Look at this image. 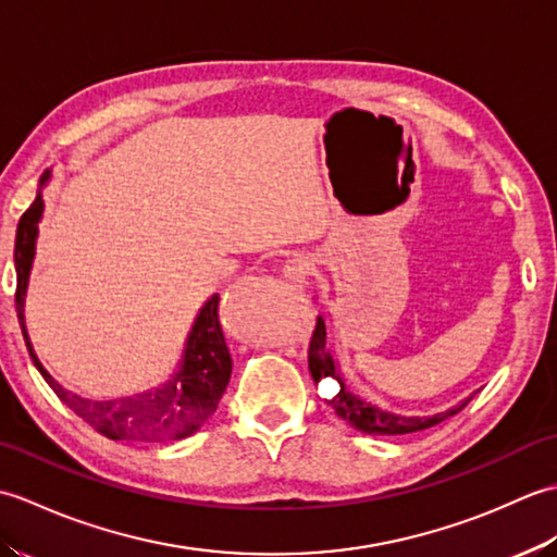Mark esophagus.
<instances>
[{
  "label": "esophagus",
  "instance_id": "obj_1",
  "mask_svg": "<svg viewBox=\"0 0 557 557\" xmlns=\"http://www.w3.org/2000/svg\"><path fill=\"white\" fill-rule=\"evenodd\" d=\"M282 272H285V277L289 282H294V285H304V282L309 280V275L313 272V260L306 253H294L287 258V263H285V268H282Z\"/></svg>",
  "mask_w": 557,
  "mask_h": 557
}]
</instances>
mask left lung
I'll use <instances>...</instances> for the list:
<instances>
[{
    "label": "left lung",
    "instance_id": "8db88e82",
    "mask_svg": "<svg viewBox=\"0 0 557 557\" xmlns=\"http://www.w3.org/2000/svg\"><path fill=\"white\" fill-rule=\"evenodd\" d=\"M327 333H325V321L323 315L315 318V330L309 345V371L315 383H321L323 377H333L339 385V393L327 401L330 407L335 409L339 419H345L351 429H357L361 433L369 435H405V433H417L423 429H431V425L441 423L449 417H455L457 411L467 407V399H461L459 405L449 407L445 411L431 413V417H407V413H395L371 405V401L361 399L357 393H351V387L347 385L345 375L339 371V363L333 357V351L327 347Z\"/></svg>",
    "mask_w": 557,
    "mask_h": 557
}]
</instances>
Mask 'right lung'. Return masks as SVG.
Here are the masks:
<instances>
[{
    "mask_svg": "<svg viewBox=\"0 0 557 557\" xmlns=\"http://www.w3.org/2000/svg\"><path fill=\"white\" fill-rule=\"evenodd\" d=\"M52 172L47 170L40 176V188L50 182ZM45 200L42 191H38L30 208L23 212L16 230V246H14V263H16V313L18 323L26 337V347L30 351L33 363L50 385L57 397L66 407L74 409L78 417L90 423L98 433L112 437V441H182L186 435H194L203 425L212 411L218 409V401L224 389H227L232 375V357L224 342L220 327V297H212L200 306L196 321L191 325L184 342V354L176 366L174 375L168 383L158 387L144 389L138 395H128L120 399H88L81 397L71 389L59 385L54 377L47 373L35 354L28 330H26V292L35 258V242H38V224L42 220Z\"/></svg>",
    "mask_w": 557,
    "mask_h": 557,
    "instance_id": "add662e5",
    "label": "right lung"
}]
</instances>
